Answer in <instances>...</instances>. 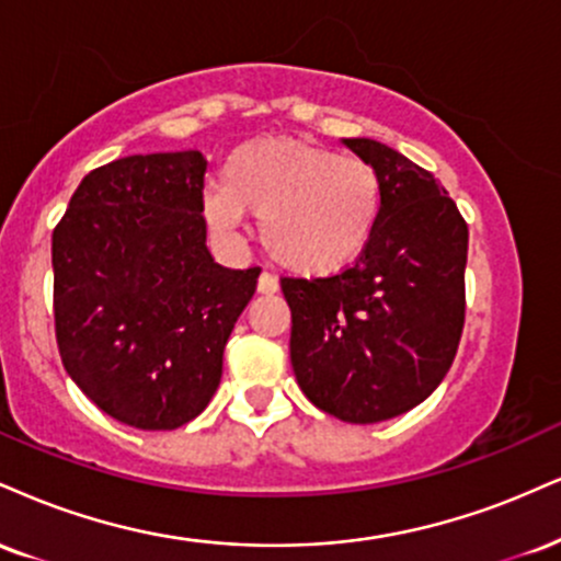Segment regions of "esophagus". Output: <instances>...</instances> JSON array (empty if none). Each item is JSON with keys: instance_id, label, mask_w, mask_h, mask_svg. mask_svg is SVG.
Returning <instances> with one entry per match:
<instances>
[{"instance_id": "obj_1", "label": "esophagus", "mask_w": 561, "mask_h": 561, "mask_svg": "<svg viewBox=\"0 0 561 561\" xmlns=\"http://www.w3.org/2000/svg\"><path fill=\"white\" fill-rule=\"evenodd\" d=\"M276 289H279V282H276V276L263 272V274L259 276V293H261V295H274Z\"/></svg>"}]
</instances>
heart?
Wrapping results in <instances>:
<instances>
[{"label":"heart","instance_id":"heart-1","mask_svg":"<svg viewBox=\"0 0 561 561\" xmlns=\"http://www.w3.org/2000/svg\"><path fill=\"white\" fill-rule=\"evenodd\" d=\"M381 204V180L366 161L298 138H255L229 153L201 211L225 234L242 225V211L261 216V242L282 268L332 276L366 251Z\"/></svg>","mask_w":561,"mask_h":561}]
</instances>
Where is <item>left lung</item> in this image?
I'll return each mask as SVG.
<instances>
[{"mask_svg":"<svg viewBox=\"0 0 561 561\" xmlns=\"http://www.w3.org/2000/svg\"><path fill=\"white\" fill-rule=\"evenodd\" d=\"M381 180V216L353 268L282 279L295 379L345 423L397 417L442 383L465 323L468 225L434 174L370 138H342Z\"/></svg>","mask_w":561,"mask_h":561,"instance_id":"left-lung-1","label":"left lung"}]
</instances>
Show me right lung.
<instances>
[{
	"label": "right lung",
	"instance_id": "obj_1",
	"mask_svg": "<svg viewBox=\"0 0 561 561\" xmlns=\"http://www.w3.org/2000/svg\"><path fill=\"white\" fill-rule=\"evenodd\" d=\"M201 151L135 153L88 172L51 234L65 370L114 421L172 431L206 410L261 268L206 248Z\"/></svg>",
	"mask_w": 561,
	"mask_h": 561
}]
</instances>
